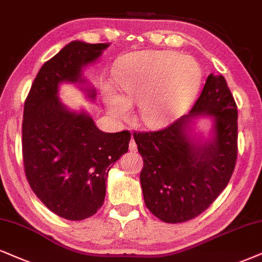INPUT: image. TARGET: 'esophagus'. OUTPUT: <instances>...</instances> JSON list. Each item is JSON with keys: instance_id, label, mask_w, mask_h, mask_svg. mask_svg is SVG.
<instances>
[{"instance_id": "1", "label": "esophagus", "mask_w": 262, "mask_h": 262, "mask_svg": "<svg viewBox=\"0 0 262 262\" xmlns=\"http://www.w3.org/2000/svg\"><path fill=\"white\" fill-rule=\"evenodd\" d=\"M129 151H132V152H137L138 151L137 142L134 141V139H132L130 142H129Z\"/></svg>"}]
</instances>
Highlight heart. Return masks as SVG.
Returning a JSON list of instances; mask_svg holds the SVG:
<instances>
[{"mask_svg": "<svg viewBox=\"0 0 262 262\" xmlns=\"http://www.w3.org/2000/svg\"><path fill=\"white\" fill-rule=\"evenodd\" d=\"M115 85H105L106 108L118 121H128L138 105L145 127L161 129L185 114L200 91L202 70L188 55L169 51H139L120 59Z\"/></svg>", "mask_w": 262, "mask_h": 262, "instance_id": "obj_1", "label": "heart"}]
</instances>
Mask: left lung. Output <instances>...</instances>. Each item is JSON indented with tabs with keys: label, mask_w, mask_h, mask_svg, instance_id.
I'll list each match as a JSON object with an SVG mask.
<instances>
[{
	"label": "left lung",
	"mask_w": 262,
	"mask_h": 262,
	"mask_svg": "<svg viewBox=\"0 0 262 262\" xmlns=\"http://www.w3.org/2000/svg\"><path fill=\"white\" fill-rule=\"evenodd\" d=\"M237 117L226 79L210 74L190 114L162 130L134 134L144 158L142 194L155 216L168 224L185 223L216 200L236 164ZM198 118L212 121L207 138L193 133Z\"/></svg>",
	"instance_id": "1"
}]
</instances>
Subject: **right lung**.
Instances as JSON below:
<instances>
[{
	"mask_svg": "<svg viewBox=\"0 0 262 262\" xmlns=\"http://www.w3.org/2000/svg\"><path fill=\"white\" fill-rule=\"evenodd\" d=\"M110 43L72 41L39 69L24 105L23 160L30 187L58 216L79 221L94 215L106 193L108 170L127 154L130 133L101 132L84 108L59 99V85H78L89 100L95 88L83 70Z\"/></svg>",
	"mask_w": 262,
	"mask_h": 262,
	"instance_id": "right-lung-1",
	"label": "right lung"
}]
</instances>
